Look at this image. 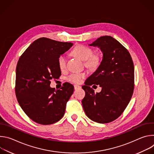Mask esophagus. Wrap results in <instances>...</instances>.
Wrapping results in <instances>:
<instances>
[{
  "label": "esophagus",
  "instance_id": "1",
  "mask_svg": "<svg viewBox=\"0 0 154 154\" xmlns=\"http://www.w3.org/2000/svg\"><path fill=\"white\" fill-rule=\"evenodd\" d=\"M80 88H81V86H80L77 85H74V89L75 90H78V89H80Z\"/></svg>",
  "mask_w": 154,
  "mask_h": 154
}]
</instances>
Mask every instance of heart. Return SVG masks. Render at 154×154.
I'll use <instances>...</instances> for the list:
<instances>
[{
  "label": "heart",
  "instance_id": "1",
  "mask_svg": "<svg viewBox=\"0 0 154 154\" xmlns=\"http://www.w3.org/2000/svg\"><path fill=\"white\" fill-rule=\"evenodd\" d=\"M72 53L82 60L85 61V66L90 70H96L101 63L100 56L99 54H93V50L88 46L84 45L77 46L74 48ZM57 62L60 70L63 71L66 68L67 59L64 55H60L58 58ZM85 76V74L84 73H74L69 75L68 79L71 82L79 83Z\"/></svg>",
  "mask_w": 154,
  "mask_h": 154
}]
</instances>
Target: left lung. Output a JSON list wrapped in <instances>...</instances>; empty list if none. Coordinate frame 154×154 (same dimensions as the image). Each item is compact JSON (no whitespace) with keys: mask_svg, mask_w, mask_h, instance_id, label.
Returning a JSON list of instances; mask_svg holds the SVG:
<instances>
[{"mask_svg":"<svg viewBox=\"0 0 154 154\" xmlns=\"http://www.w3.org/2000/svg\"><path fill=\"white\" fill-rule=\"evenodd\" d=\"M88 45L99 48L103 57L99 68L82 86L85 96L82 103L90 119L108 123L121 116L132 96L134 63L128 51L110 36H101ZM93 84L102 88L100 93L95 94L91 88Z\"/></svg>","mask_w":154,"mask_h":154,"instance_id":"1","label":"left lung"}]
</instances>
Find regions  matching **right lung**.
Returning a JSON list of instances; mask_svg holds the SVG:
<instances>
[{"instance_id": "obj_1", "label": "right lung", "mask_w": 154, "mask_h": 154, "mask_svg": "<svg viewBox=\"0 0 154 154\" xmlns=\"http://www.w3.org/2000/svg\"><path fill=\"white\" fill-rule=\"evenodd\" d=\"M72 45L71 42L41 38L33 41L19 59L16 70V96L21 108L36 123L52 124L64 115L74 88L66 82L61 90H55L50 84L51 80L61 75L58 57Z\"/></svg>"}]
</instances>
